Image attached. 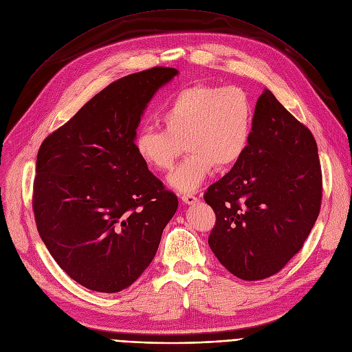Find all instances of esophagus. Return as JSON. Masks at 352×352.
<instances>
[{
  "instance_id": "34e87169",
  "label": "esophagus",
  "mask_w": 352,
  "mask_h": 352,
  "mask_svg": "<svg viewBox=\"0 0 352 352\" xmlns=\"http://www.w3.org/2000/svg\"><path fill=\"white\" fill-rule=\"evenodd\" d=\"M181 200L184 201L186 204H195V203L198 201V198H197L194 194L188 192V194H182V195H181Z\"/></svg>"
}]
</instances>
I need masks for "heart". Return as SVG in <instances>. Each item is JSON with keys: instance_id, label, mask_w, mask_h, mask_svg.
Here are the masks:
<instances>
[{"instance_id": "1", "label": "heart", "mask_w": 352, "mask_h": 352, "mask_svg": "<svg viewBox=\"0 0 352 352\" xmlns=\"http://www.w3.org/2000/svg\"><path fill=\"white\" fill-rule=\"evenodd\" d=\"M254 109L237 86L194 83L181 87L158 115L164 131L144 128L135 136L138 158L152 171L168 173L186 149L190 155L170 175L181 191L197 190L219 166L236 165L246 152Z\"/></svg>"}]
</instances>
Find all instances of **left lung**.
<instances>
[{
	"instance_id": "obj_1",
	"label": "left lung",
	"mask_w": 352,
	"mask_h": 352,
	"mask_svg": "<svg viewBox=\"0 0 352 352\" xmlns=\"http://www.w3.org/2000/svg\"><path fill=\"white\" fill-rule=\"evenodd\" d=\"M204 200L216 212L208 246L234 276H273L302 249L322 201L318 146L270 90L257 99L246 152Z\"/></svg>"
}]
</instances>
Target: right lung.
Returning <instances> with one entry per match:
<instances>
[{"label": "right lung", "mask_w": 352, "mask_h": 352, "mask_svg": "<svg viewBox=\"0 0 352 352\" xmlns=\"http://www.w3.org/2000/svg\"><path fill=\"white\" fill-rule=\"evenodd\" d=\"M177 73L157 66L118 79L38 149V234L57 265L95 292H120L138 279L177 211V195L133 148L146 103Z\"/></svg>", "instance_id": "1"}]
</instances>
